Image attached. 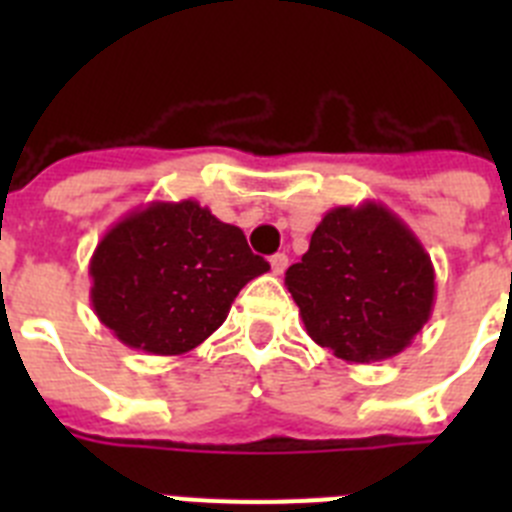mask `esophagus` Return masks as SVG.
<instances>
[{
	"label": "esophagus",
	"mask_w": 512,
	"mask_h": 512,
	"mask_svg": "<svg viewBox=\"0 0 512 512\" xmlns=\"http://www.w3.org/2000/svg\"><path fill=\"white\" fill-rule=\"evenodd\" d=\"M269 264H271V271H274L277 277H282L284 269H287V264H289L287 253H274V256L269 259Z\"/></svg>",
	"instance_id": "esophagus-1"
}]
</instances>
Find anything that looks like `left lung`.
<instances>
[{
    "label": "left lung",
    "instance_id": "obj_1",
    "mask_svg": "<svg viewBox=\"0 0 512 512\" xmlns=\"http://www.w3.org/2000/svg\"><path fill=\"white\" fill-rule=\"evenodd\" d=\"M307 336L348 364L397 356L431 320L436 271L413 230L379 202L325 212L287 269Z\"/></svg>",
    "mask_w": 512,
    "mask_h": 512
}]
</instances>
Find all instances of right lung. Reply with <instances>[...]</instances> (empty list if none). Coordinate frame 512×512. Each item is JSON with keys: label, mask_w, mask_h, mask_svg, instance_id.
I'll return each mask as SVG.
<instances>
[{"label": "right lung", "mask_w": 512, "mask_h": 512, "mask_svg": "<svg viewBox=\"0 0 512 512\" xmlns=\"http://www.w3.org/2000/svg\"><path fill=\"white\" fill-rule=\"evenodd\" d=\"M266 271L243 230L200 202H151L102 235L89 261V300L125 346L179 356L210 338L238 292Z\"/></svg>", "instance_id": "right-lung-1"}]
</instances>
